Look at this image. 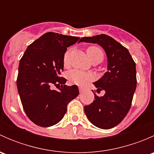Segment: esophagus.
Here are the masks:
<instances>
[{"label": "esophagus", "mask_w": 154, "mask_h": 154, "mask_svg": "<svg viewBox=\"0 0 154 154\" xmlns=\"http://www.w3.org/2000/svg\"><path fill=\"white\" fill-rule=\"evenodd\" d=\"M79 91H80V92H83V91H84V88H82V87H79Z\"/></svg>", "instance_id": "1"}]
</instances>
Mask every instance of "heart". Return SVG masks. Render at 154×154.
Masks as SVG:
<instances>
[{"label": "heart", "mask_w": 154, "mask_h": 154, "mask_svg": "<svg viewBox=\"0 0 154 154\" xmlns=\"http://www.w3.org/2000/svg\"><path fill=\"white\" fill-rule=\"evenodd\" d=\"M70 53H71V50H68L65 53L64 57H63V63L66 66H67L69 63ZM86 53L91 61H94V60L102 61V60L103 59V51L101 50V48L97 47V46H90L87 48ZM68 79L71 83L82 86L91 79V76L88 73L84 72L83 71L74 69L71 70L68 73Z\"/></svg>", "instance_id": "heart-1"}]
</instances>
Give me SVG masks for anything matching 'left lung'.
<instances>
[{"mask_svg": "<svg viewBox=\"0 0 154 154\" xmlns=\"http://www.w3.org/2000/svg\"><path fill=\"white\" fill-rule=\"evenodd\" d=\"M82 42L101 46L108 62V71L93 83L97 93L104 90V95L94 94L95 100L84 106L85 113L97 127L111 129L122 122L131 106L137 83L136 63L127 48L105 34L83 37L79 42Z\"/></svg>", "mask_w": 154, "mask_h": 154, "instance_id": "obj_1", "label": "left lung"}]
</instances>
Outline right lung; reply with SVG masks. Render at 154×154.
<instances>
[{
    "label": "right lung",
    "instance_id": "right-lung-1",
    "mask_svg": "<svg viewBox=\"0 0 154 154\" xmlns=\"http://www.w3.org/2000/svg\"><path fill=\"white\" fill-rule=\"evenodd\" d=\"M79 38L46 32L29 45L20 60L18 94L27 117L36 125L46 127L60 122L68 103L79 94L77 86H66V79L60 77L67 48ZM53 85H61L59 91L51 89Z\"/></svg>",
    "mask_w": 154,
    "mask_h": 154
}]
</instances>
